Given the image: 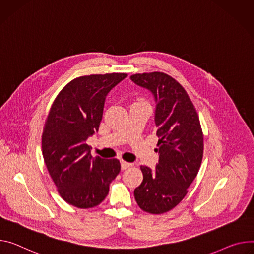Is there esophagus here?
I'll return each instance as SVG.
<instances>
[{
	"instance_id": "1",
	"label": "esophagus",
	"mask_w": 254,
	"mask_h": 254,
	"mask_svg": "<svg viewBox=\"0 0 254 254\" xmlns=\"http://www.w3.org/2000/svg\"><path fill=\"white\" fill-rule=\"evenodd\" d=\"M121 165H122V169H127V168H129L130 166H132L131 163L126 162V161H124V160H121Z\"/></svg>"
}]
</instances>
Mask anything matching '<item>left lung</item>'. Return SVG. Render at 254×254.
Here are the masks:
<instances>
[{
    "label": "left lung",
    "mask_w": 254,
    "mask_h": 254,
    "mask_svg": "<svg viewBox=\"0 0 254 254\" xmlns=\"http://www.w3.org/2000/svg\"><path fill=\"white\" fill-rule=\"evenodd\" d=\"M130 80L154 96L159 137L155 170L141 166L143 182L133 194L143 211L163 214L183 199L197 175L203 154L200 123L187 91L172 77L154 72L132 75Z\"/></svg>",
    "instance_id": "obj_1"
}]
</instances>
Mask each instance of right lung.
I'll list each match as a JSON object with an SVG mask.
<instances>
[{
  "mask_svg": "<svg viewBox=\"0 0 254 254\" xmlns=\"http://www.w3.org/2000/svg\"><path fill=\"white\" fill-rule=\"evenodd\" d=\"M127 75H90L71 81L55 99L42 132V155L60 195L79 209L98 205L121 171L118 159L91 156L109 91Z\"/></svg>",
  "mask_w": 254,
  "mask_h": 254,
  "instance_id": "obj_1",
  "label": "right lung"
}]
</instances>
